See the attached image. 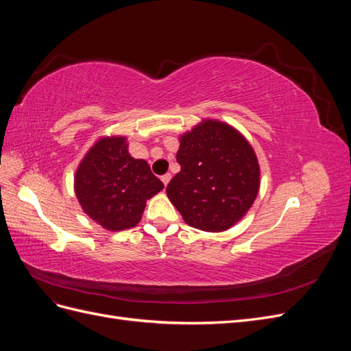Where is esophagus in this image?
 <instances>
[{
  "mask_svg": "<svg viewBox=\"0 0 351 351\" xmlns=\"http://www.w3.org/2000/svg\"><path fill=\"white\" fill-rule=\"evenodd\" d=\"M161 180H162V183H164V186L167 187V184L169 183V180H171V174H164V176L161 177Z\"/></svg>",
  "mask_w": 351,
  "mask_h": 351,
  "instance_id": "obj_1",
  "label": "esophagus"
}]
</instances>
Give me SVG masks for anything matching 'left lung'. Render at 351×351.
Segmentation results:
<instances>
[{
	"mask_svg": "<svg viewBox=\"0 0 351 351\" xmlns=\"http://www.w3.org/2000/svg\"><path fill=\"white\" fill-rule=\"evenodd\" d=\"M182 167L167 186V196L186 224L219 232L231 228L259 192L256 154L234 127L204 120L180 137Z\"/></svg>",
	"mask_w": 351,
	"mask_h": 351,
	"instance_id": "obj_1",
	"label": "left lung"
}]
</instances>
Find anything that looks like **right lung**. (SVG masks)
Listing matches in <instances>:
<instances>
[{
    "label": "right lung",
    "mask_w": 351,
    "mask_h": 351,
    "mask_svg": "<svg viewBox=\"0 0 351 351\" xmlns=\"http://www.w3.org/2000/svg\"><path fill=\"white\" fill-rule=\"evenodd\" d=\"M162 189L145 159L129 154L123 136L101 137L74 176V192L84 214L110 231L139 224L146 200Z\"/></svg>",
    "instance_id": "1"
}]
</instances>
